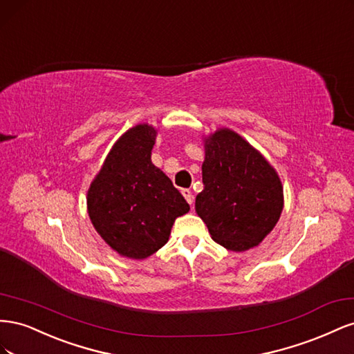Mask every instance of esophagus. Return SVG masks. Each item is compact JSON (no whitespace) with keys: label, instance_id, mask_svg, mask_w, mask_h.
Here are the masks:
<instances>
[{"label":"esophagus","instance_id":"obj_1","mask_svg":"<svg viewBox=\"0 0 354 354\" xmlns=\"http://www.w3.org/2000/svg\"><path fill=\"white\" fill-rule=\"evenodd\" d=\"M181 195L185 196V199L190 203V205H192V203H194V195H192V190L190 189H181Z\"/></svg>","mask_w":354,"mask_h":354}]
</instances>
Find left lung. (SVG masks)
<instances>
[{"mask_svg": "<svg viewBox=\"0 0 354 354\" xmlns=\"http://www.w3.org/2000/svg\"><path fill=\"white\" fill-rule=\"evenodd\" d=\"M203 190L195 209L211 238L242 252L259 245L276 226L283 208V189L263 155L229 128L205 138Z\"/></svg>", "mask_w": 354, "mask_h": 354, "instance_id": "left-lung-1", "label": "left lung"}]
</instances>
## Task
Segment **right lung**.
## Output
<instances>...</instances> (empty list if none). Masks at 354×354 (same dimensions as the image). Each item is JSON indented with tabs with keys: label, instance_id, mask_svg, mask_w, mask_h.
Segmentation results:
<instances>
[{
	"label": "right lung",
	"instance_id": "obj_1",
	"mask_svg": "<svg viewBox=\"0 0 354 354\" xmlns=\"http://www.w3.org/2000/svg\"><path fill=\"white\" fill-rule=\"evenodd\" d=\"M156 130L140 124L121 136L88 189L94 229L112 250L147 259L168 242L177 217L190 207L151 160Z\"/></svg>",
	"mask_w": 354,
	"mask_h": 354
}]
</instances>
